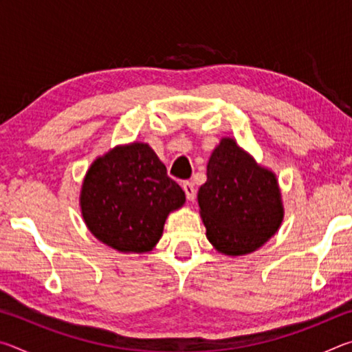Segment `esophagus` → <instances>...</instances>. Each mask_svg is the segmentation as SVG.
Listing matches in <instances>:
<instances>
[{"label": "esophagus", "instance_id": "obj_1", "mask_svg": "<svg viewBox=\"0 0 352 352\" xmlns=\"http://www.w3.org/2000/svg\"><path fill=\"white\" fill-rule=\"evenodd\" d=\"M183 189L184 192H186V197L189 201H194L195 199V186L190 182H184L183 183Z\"/></svg>", "mask_w": 352, "mask_h": 352}]
</instances>
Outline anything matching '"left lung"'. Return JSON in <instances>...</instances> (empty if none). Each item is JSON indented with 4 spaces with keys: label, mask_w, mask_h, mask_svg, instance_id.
<instances>
[{
    "label": "left lung",
    "mask_w": 352,
    "mask_h": 352,
    "mask_svg": "<svg viewBox=\"0 0 352 352\" xmlns=\"http://www.w3.org/2000/svg\"><path fill=\"white\" fill-rule=\"evenodd\" d=\"M206 239L225 256H245L275 236L284 219L276 174L223 136L197 194Z\"/></svg>",
    "instance_id": "obj_1"
}]
</instances>
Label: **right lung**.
<instances>
[{"instance_id":"obj_1","label":"right lung","mask_w":352,"mask_h":352,"mask_svg":"<svg viewBox=\"0 0 352 352\" xmlns=\"http://www.w3.org/2000/svg\"><path fill=\"white\" fill-rule=\"evenodd\" d=\"M183 189L147 142L119 144L100 155L83 177L82 219L99 242L119 253H147L166 219L184 205Z\"/></svg>"}]
</instances>
